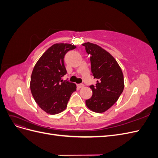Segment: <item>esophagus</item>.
I'll use <instances>...</instances> for the list:
<instances>
[{"label":"esophagus","instance_id":"esophagus-1","mask_svg":"<svg viewBox=\"0 0 158 158\" xmlns=\"http://www.w3.org/2000/svg\"><path fill=\"white\" fill-rule=\"evenodd\" d=\"M77 86L79 88H83L84 87V85L83 84H78Z\"/></svg>","mask_w":158,"mask_h":158}]
</instances>
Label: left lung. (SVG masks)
Listing matches in <instances>:
<instances>
[{
	"label": "left lung",
	"mask_w": 158,
	"mask_h": 158,
	"mask_svg": "<svg viewBox=\"0 0 158 158\" xmlns=\"http://www.w3.org/2000/svg\"><path fill=\"white\" fill-rule=\"evenodd\" d=\"M82 45L89 55L92 75L98 80L89 86L93 94L85 100V104L94 112L103 113L116 103L123 92V72L114 57L101 47L89 42Z\"/></svg>",
	"instance_id": "left-lung-1"
}]
</instances>
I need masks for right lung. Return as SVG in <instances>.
I'll return each mask as SVG.
<instances>
[{
    "label": "right lung",
    "instance_id": "1",
    "mask_svg": "<svg viewBox=\"0 0 158 158\" xmlns=\"http://www.w3.org/2000/svg\"><path fill=\"white\" fill-rule=\"evenodd\" d=\"M76 46L56 44L47 49L33 69L30 89L40 107L50 114H58L67 107L72 94L76 90L74 83L62 80L67 73L64 63V55Z\"/></svg>",
    "mask_w": 158,
    "mask_h": 158
}]
</instances>
